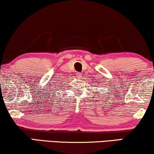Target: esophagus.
<instances>
[{
	"label": "esophagus",
	"instance_id": "1",
	"mask_svg": "<svg viewBox=\"0 0 154 154\" xmlns=\"http://www.w3.org/2000/svg\"><path fill=\"white\" fill-rule=\"evenodd\" d=\"M82 73H79V72H78L77 73H76V76H77V78L78 79H81L82 78Z\"/></svg>",
	"mask_w": 154,
	"mask_h": 154
}]
</instances>
